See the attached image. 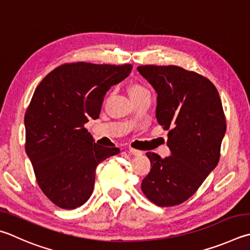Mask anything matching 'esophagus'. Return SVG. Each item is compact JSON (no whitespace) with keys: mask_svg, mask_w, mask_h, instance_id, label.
<instances>
[{"mask_svg":"<svg viewBox=\"0 0 250 250\" xmlns=\"http://www.w3.org/2000/svg\"><path fill=\"white\" fill-rule=\"evenodd\" d=\"M129 153L132 154L134 156H140L143 154L142 151H139V149H135V148H129Z\"/></svg>","mask_w":250,"mask_h":250,"instance_id":"esophagus-1","label":"esophagus"}]
</instances>
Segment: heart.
Segmentation results:
<instances>
[{"mask_svg": "<svg viewBox=\"0 0 250 250\" xmlns=\"http://www.w3.org/2000/svg\"><path fill=\"white\" fill-rule=\"evenodd\" d=\"M126 90H128V95H129L130 99L137 98V97L141 96V95L148 93L147 89L145 88L144 86L139 84V83H131V84H129Z\"/></svg>", "mask_w": 250, "mask_h": 250, "instance_id": "1", "label": "heart"}]
</instances>
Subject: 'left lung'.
Segmentation results:
<instances>
[{
	"label": "left lung",
	"mask_w": 250,
	"mask_h": 250,
	"mask_svg": "<svg viewBox=\"0 0 250 250\" xmlns=\"http://www.w3.org/2000/svg\"><path fill=\"white\" fill-rule=\"evenodd\" d=\"M157 93L156 119L168 130L170 156L147 152L152 168L141 185L148 200L172 207L187 200L220 160L226 121L217 89L202 75L180 66L141 65Z\"/></svg>",
	"instance_id": "left-lung-1"
}]
</instances>
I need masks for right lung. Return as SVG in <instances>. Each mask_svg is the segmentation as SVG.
Segmentation results:
<instances>
[{
    "mask_svg": "<svg viewBox=\"0 0 250 250\" xmlns=\"http://www.w3.org/2000/svg\"><path fill=\"white\" fill-rule=\"evenodd\" d=\"M131 70V64L70 63L36 88L25 115V148L40 189L56 206H83L93 193L97 165L120 152L97 145L84 126L98 119L107 90Z\"/></svg>",
    "mask_w": 250,
    "mask_h": 250,
    "instance_id": "obj_1",
    "label": "right lung"
}]
</instances>
